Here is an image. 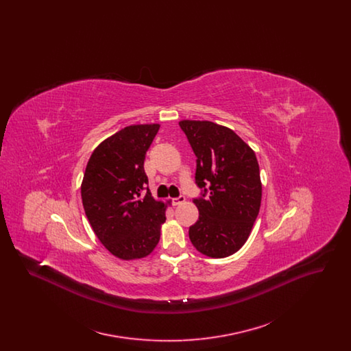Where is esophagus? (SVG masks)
<instances>
[{"mask_svg": "<svg viewBox=\"0 0 351 351\" xmlns=\"http://www.w3.org/2000/svg\"><path fill=\"white\" fill-rule=\"evenodd\" d=\"M184 201H185L184 196H179V197H176V199H172L173 205H180V204H183Z\"/></svg>", "mask_w": 351, "mask_h": 351, "instance_id": "34e87169", "label": "esophagus"}]
</instances>
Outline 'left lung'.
<instances>
[{"label":"left lung","instance_id":"left-lung-1","mask_svg":"<svg viewBox=\"0 0 351 351\" xmlns=\"http://www.w3.org/2000/svg\"><path fill=\"white\" fill-rule=\"evenodd\" d=\"M179 125L197 158L196 184L204 188L202 197L193 200L199 219L189 228V239L201 254L226 258L246 243L261 209L262 182L255 152L226 126L192 119ZM206 191L210 196L204 199Z\"/></svg>","mask_w":351,"mask_h":351}]
</instances>
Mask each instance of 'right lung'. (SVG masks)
Wrapping results in <instances>:
<instances>
[{
    "instance_id": "add662e5",
    "label": "right lung",
    "mask_w": 351,
    "mask_h": 351,
    "mask_svg": "<svg viewBox=\"0 0 351 351\" xmlns=\"http://www.w3.org/2000/svg\"><path fill=\"white\" fill-rule=\"evenodd\" d=\"M159 123L121 129L92 152L84 172L85 216L105 249L122 261L150 255L160 239L167 204L154 200L143 163Z\"/></svg>"
}]
</instances>
